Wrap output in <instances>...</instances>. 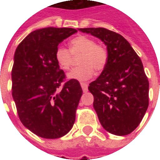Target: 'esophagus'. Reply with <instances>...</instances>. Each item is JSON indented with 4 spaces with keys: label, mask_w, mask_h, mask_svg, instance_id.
<instances>
[{
    "label": "esophagus",
    "mask_w": 160,
    "mask_h": 160,
    "mask_svg": "<svg viewBox=\"0 0 160 160\" xmlns=\"http://www.w3.org/2000/svg\"><path fill=\"white\" fill-rule=\"evenodd\" d=\"M80 86H81V87H82V90H83V92H87V88H88V85H87V83L81 82V83H80Z\"/></svg>",
    "instance_id": "esophagus-1"
}]
</instances>
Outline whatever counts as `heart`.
I'll list each match as a JSON object with an SVG mask.
<instances>
[{
    "instance_id": "b5f03b06",
    "label": "heart",
    "mask_w": 160,
    "mask_h": 160,
    "mask_svg": "<svg viewBox=\"0 0 160 160\" xmlns=\"http://www.w3.org/2000/svg\"><path fill=\"white\" fill-rule=\"evenodd\" d=\"M70 46L71 51L65 47L59 46L55 53L56 62L63 70H68L72 65V54H80L78 60L80 66L68 73V77L69 79L89 80L93 75V70L99 73L105 68L108 62L107 49L104 46L96 43L93 38L87 36H78L71 40Z\"/></svg>"
}]
</instances>
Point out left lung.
<instances>
[{"instance_id":"1","label":"left lung","mask_w":160,"mask_h":160,"mask_svg":"<svg viewBox=\"0 0 160 160\" xmlns=\"http://www.w3.org/2000/svg\"><path fill=\"white\" fill-rule=\"evenodd\" d=\"M79 30L107 46L106 67L88 87L101 125L112 134H130L141 123L149 104V82L141 58L118 33L102 27Z\"/></svg>"}]
</instances>
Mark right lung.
Masks as SVG:
<instances>
[{"mask_svg": "<svg viewBox=\"0 0 160 160\" xmlns=\"http://www.w3.org/2000/svg\"><path fill=\"white\" fill-rule=\"evenodd\" d=\"M75 32L73 28L36 30L16 49L12 98L21 122L40 137H62L74 123L83 92L77 80H66L55 53L60 42Z\"/></svg>", "mask_w": 160, "mask_h": 160, "instance_id": "1", "label": "right lung"}]
</instances>
